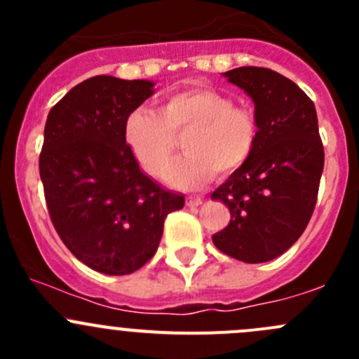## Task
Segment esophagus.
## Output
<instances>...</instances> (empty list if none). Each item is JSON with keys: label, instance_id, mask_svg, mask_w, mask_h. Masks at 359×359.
<instances>
[{"label": "esophagus", "instance_id": "obj_1", "mask_svg": "<svg viewBox=\"0 0 359 359\" xmlns=\"http://www.w3.org/2000/svg\"><path fill=\"white\" fill-rule=\"evenodd\" d=\"M203 203V200L200 196H187L186 200V205L191 206V208H194V206H200Z\"/></svg>", "mask_w": 359, "mask_h": 359}]
</instances>
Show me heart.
Returning <instances> with one entry per match:
<instances>
[{"instance_id": "1", "label": "heart", "mask_w": 359, "mask_h": 359, "mask_svg": "<svg viewBox=\"0 0 359 359\" xmlns=\"http://www.w3.org/2000/svg\"><path fill=\"white\" fill-rule=\"evenodd\" d=\"M182 135L186 156L166 168L165 180L175 189L196 191L217 172L229 175L248 161L259 140V119L226 93L194 86L166 97L159 114L139 107L125 121L126 147L151 177L161 175Z\"/></svg>"}]
</instances>
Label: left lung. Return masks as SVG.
Returning <instances> with one entry per match:
<instances>
[{"label":"left lung","instance_id":"1","mask_svg":"<svg viewBox=\"0 0 359 359\" xmlns=\"http://www.w3.org/2000/svg\"><path fill=\"white\" fill-rule=\"evenodd\" d=\"M253 100L259 140L253 154L213 191L231 220L213 245L247 264L273 260L304 233L318 198L325 151L314 104L292 79L266 67L222 72Z\"/></svg>","mask_w":359,"mask_h":359}]
</instances>
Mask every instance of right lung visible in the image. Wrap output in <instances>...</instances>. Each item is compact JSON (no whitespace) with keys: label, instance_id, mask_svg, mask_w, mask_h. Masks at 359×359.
Here are the masks:
<instances>
[{"label":"right lung","instance_id":"1","mask_svg":"<svg viewBox=\"0 0 359 359\" xmlns=\"http://www.w3.org/2000/svg\"><path fill=\"white\" fill-rule=\"evenodd\" d=\"M154 93V81L93 76L48 112L39 175L50 219L72 255L123 276L156 253L163 224L184 206L159 187L125 142V121Z\"/></svg>","mask_w":359,"mask_h":359}]
</instances>
